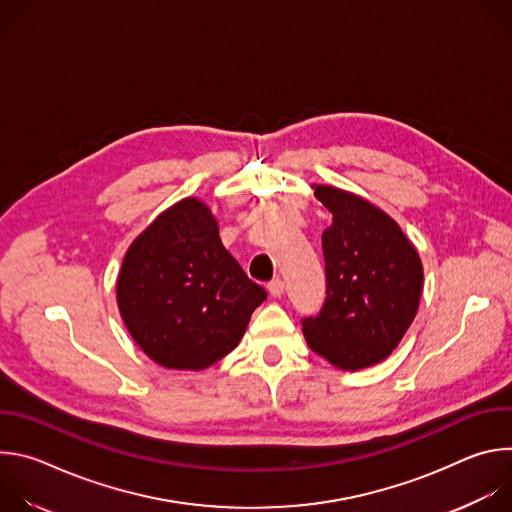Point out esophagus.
Here are the masks:
<instances>
[{
	"mask_svg": "<svg viewBox=\"0 0 512 512\" xmlns=\"http://www.w3.org/2000/svg\"><path fill=\"white\" fill-rule=\"evenodd\" d=\"M283 289H285V283H283L279 277L267 283V291H269V294H271L273 298H281V296H283Z\"/></svg>",
	"mask_w": 512,
	"mask_h": 512,
	"instance_id": "esophagus-1",
	"label": "esophagus"
}]
</instances>
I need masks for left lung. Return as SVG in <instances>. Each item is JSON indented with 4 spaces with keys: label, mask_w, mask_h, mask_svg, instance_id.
<instances>
[{
    "label": "left lung",
    "mask_w": 512,
    "mask_h": 512,
    "mask_svg": "<svg viewBox=\"0 0 512 512\" xmlns=\"http://www.w3.org/2000/svg\"><path fill=\"white\" fill-rule=\"evenodd\" d=\"M332 212L322 233L326 302L306 318L308 346L340 371L383 362L411 326L423 291L415 245L393 218L358 194L312 184Z\"/></svg>",
    "instance_id": "left-lung-1"
}]
</instances>
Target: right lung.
Instances as JSON below:
<instances>
[{"mask_svg": "<svg viewBox=\"0 0 512 512\" xmlns=\"http://www.w3.org/2000/svg\"><path fill=\"white\" fill-rule=\"evenodd\" d=\"M267 291L218 237L210 208L182 198L129 245L117 306L135 344L174 371H204L237 348Z\"/></svg>", "mask_w": 512, "mask_h": 512, "instance_id": "right-lung-1", "label": "right lung"}]
</instances>
